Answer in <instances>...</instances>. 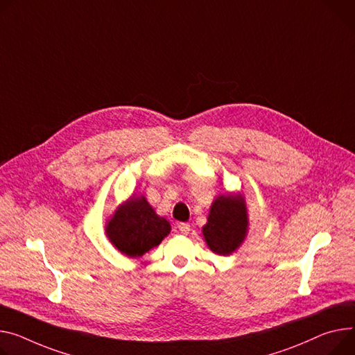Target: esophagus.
<instances>
[{
    "label": "esophagus",
    "mask_w": 355,
    "mask_h": 355,
    "mask_svg": "<svg viewBox=\"0 0 355 355\" xmlns=\"http://www.w3.org/2000/svg\"><path fill=\"white\" fill-rule=\"evenodd\" d=\"M178 229L182 234H187L190 232V225L189 223H179L178 225Z\"/></svg>",
    "instance_id": "1"
}]
</instances>
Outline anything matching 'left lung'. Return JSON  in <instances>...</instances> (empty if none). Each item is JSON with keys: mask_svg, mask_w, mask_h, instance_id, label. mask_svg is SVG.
Instances as JSON below:
<instances>
[{"mask_svg": "<svg viewBox=\"0 0 355 355\" xmlns=\"http://www.w3.org/2000/svg\"><path fill=\"white\" fill-rule=\"evenodd\" d=\"M249 229L246 202L241 195H222L211 203L207 223L202 232L209 249L219 254L229 256L236 252Z\"/></svg>", "mask_w": 355, "mask_h": 355, "instance_id": "8db88e82", "label": "left lung"}]
</instances>
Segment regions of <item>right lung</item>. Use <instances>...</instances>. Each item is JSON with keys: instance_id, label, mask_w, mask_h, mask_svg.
<instances>
[{"instance_id": "add662e5", "label": "right lung", "mask_w": 355, "mask_h": 355, "mask_svg": "<svg viewBox=\"0 0 355 355\" xmlns=\"http://www.w3.org/2000/svg\"><path fill=\"white\" fill-rule=\"evenodd\" d=\"M105 232L122 254L141 257L171 233V223L156 214L145 196H132L115 210Z\"/></svg>"}]
</instances>
